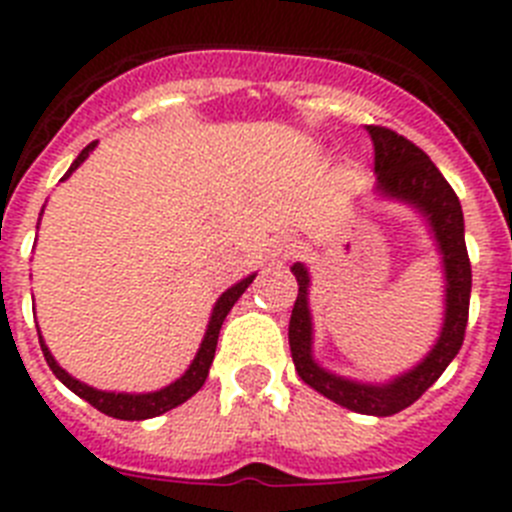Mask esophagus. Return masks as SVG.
<instances>
[{"label":"esophagus","instance_id":"obj_1","mask_svg":"<svg viewBox=\"0 0 512 512\" xmlns=\"http://www.w3.org/2000/svg\"><path fill=\"white\" fill-rule=\"evenodd\" d=\"M297 251H300V246H297V241H292V238H277L274 246H271V256L277 261L292 259Z\"/></svg>","mask_w":512,"mask_h":512}]
</instances>
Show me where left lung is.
<instances>
[{"label":"left lung","instance_id":"obj_1","mask_svg":"<svg viewBox=\"0 0 512 512\" xmlns=\"http://www.w3.org/2000/svg\"><path fill=\"white\" fill-rule=\"evenodd\" d=\"M366 133L374 143V171L377 182L387 197L410 202L418 207L436 235L438 248L443 253V271H446V320H443L441 338L433 351L415 366L413 372L402 374L395 382L374 387L320 369L312 361V323L307 310V287L310 277L302 264L292 266L300 292H297L292 318H289V351L292 361L305 384L318 390L328 400L361 415H395L410 408L459 354L469 320V292H472V264H469L467 241H464V215L461 202L451 184L443 179L431 158L420 151L413 140L382 125H366Z\"/></svg>","mask_w":512,"mask_h":512}]
</instances>
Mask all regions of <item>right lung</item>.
<instances>
[{"label": "right lung", "mask_w": 512, "mask_h": 512, "mask_svg": "<svg viewBox=\"0 0 512 512\" xmlns=\"http://www.w3.org/2000/svg\"><path fill=\"white\" fill-rule=\"evenodd\" d=\"M94 146H97V140H94V143H89V146L84 148L79 156H76V161L71 164V169L66 171V176H71V171H76V166H81V161H84V158L94 151ZM66 176H63V179H66ZM253 277H256V274H251V277H246L243 282L235 284V287H230L228 292H223V297L217 300L215 310H212V318H210V325H207L205 341H202L200 351H197V356H194L192 366H189L187 374H184L182 379H176L174 384H169V387H164V390L148 392V395H122V392H117L115 395V392L94 390V387H87V384H81L79 379L71 377L69 372H63L61 366L56 364V359L51 356V351L45 348L43 338H40V348H43V356H45V361H48V366H51V372L56 374V377L61 379V382L66 384V387H69L74 395H79L81 400H87L92 408L99 410V413L110 415V418H117V420L156 418V415H164L166 410H171V408H176V405L187 402L194 392H200V387L205 384L207 374H210L212 359H215L217 336H220V328H223L225 315H228L230 307L238 302V297L246 292L248 284L253 282Z\"/></svg>", "instance_id": "right-lung-1"}]
</instances>
